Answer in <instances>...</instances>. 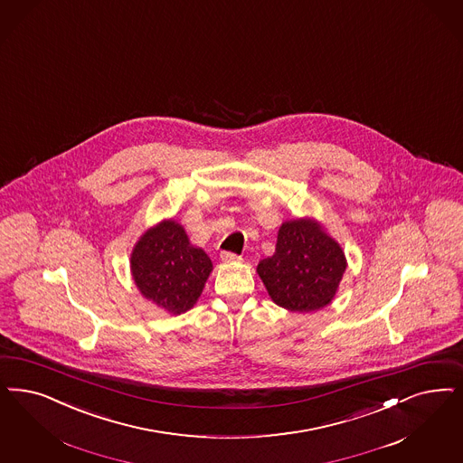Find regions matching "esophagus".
<instances>
[{
  "label": "esophagus",
  "instance_id": "obj_1",
  "mask_svg": "<svg viewBox=\"0 0 463 463\" xmlns=\"http://www.w3.org/2000/svg\"><path fill=\"white\" fill-rule=\"evenodd\" d=\"M221 260L225 261V263H232V261H242V258L240 255H236V253H231V251H222L221 253Z\"/></svg>",
  "mask_w": 463,
  "mask_h": 463
}]
</instances>
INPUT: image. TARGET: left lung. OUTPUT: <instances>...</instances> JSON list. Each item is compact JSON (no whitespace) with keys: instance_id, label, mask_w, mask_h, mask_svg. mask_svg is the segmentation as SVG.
<instances>
[{"instance_id":"8db88e82","label":"left lung","mask_w":463,"mask_h":463,"mask_svg":"<svg viewBox=\"0 0 463 463\" xmlns=\"http://www.w3.org/2000/svg\"><path fill=\"white\" fill-rule=\"evenodd\" d=\"M342 248L313 221L282 223L275 255L258 263L271 301L290 311H317L334 299L345 271Z\"/></svg>"}]
</instances>
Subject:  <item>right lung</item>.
<instances>
[{"label":"right lung","instance_id":"right-lung-1","mask_svg":"<svg viewBox=\"0 0 463 463\" xmlns=\"http://www.w3.org/2000/svg\"><path fill=\"white\" fill-rule=\"evenodd\" d=\"M210 271V258L190 244L184 229L175 221H164L146 231L131 253L137 288L173 315L193 307Z\"/></svg>","mask_w":463,"mask_h":463}]
</instances>
